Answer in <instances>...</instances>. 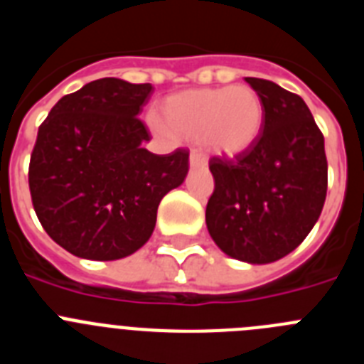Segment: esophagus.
Here are the masks:
<instances>
[{
	"label": "esophagus",
	"instance_id": "34e87169",
	"mask_svg": "<svg viewBox=\"0 0 364 364\" xmlns=\"http://www.w3.org/2000/svg\"><path fill=\"white\" fill-rule=\"evenodd\" d=\"M189 166H191L193 169H195V167L200 169V167L208 166V159H205L202 153H198V151H193V153L189 154Z\"/></svg>",
	"mask_w": 364,
	"mask_h": 364
}]
</instances>
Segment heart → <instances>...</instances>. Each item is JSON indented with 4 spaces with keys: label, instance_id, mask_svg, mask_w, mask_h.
Here are the masks:
<instances>
[{
    "label": "heart",
    "instance_id": "1",
    "mask_svg": "<svg viewBox=\"0 0 364 364\" xmlns=\"http://www.w3.org/2000/svg\"><path fill=\"white\" fill-rule=\"evenodd\" d=\"M154 127L166 136L204 146L220 156H239L255 146L264 125V105L247 85L189 89L167 96Z\"/></svg>",
    "mask_w": 364,
    "mask_h": 364
}]
</instances>
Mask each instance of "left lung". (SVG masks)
Segmentation results:
<instances>
[{
    "label": "left lung",
    "instance_id": "1",
    "mask_svg": "<svg viewBox=\"0 0 364 364\" xmlns=\"http://www.w3.org/2000/svg\"><path fill=\"white\" fill-rule=\"evenodd\" d=\"M246 82L264 105L262 133L233 162H210L215 191L205 226L228 257L269 264L294 252L315 226L328 164L323 133L304 100L268 80Z\"/></svg>",
    "mask_w": 364,
    "mask_h": 364
}]
</instances>
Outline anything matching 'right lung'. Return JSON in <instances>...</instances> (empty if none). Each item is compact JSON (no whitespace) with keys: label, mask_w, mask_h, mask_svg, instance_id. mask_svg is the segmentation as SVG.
I'll return each instance as SVG.
<instances>
[{"label":"right lung","mask_w":364,"mask_h":364,"mask_svg":"<svg viewBox=\"0 0 364 364\" xmlns=\"http://www.w3.org/2000/svg\"><path fill=\"white\" fill-rule=\"evenodd\" d=\"M153 85L102 78L63 96L38 129L32 204L50 239L80 259L133 255L159 204L188 176V151L154 154L138 114Z\"/></svg>","instance_id":"add662e5"}]
</instances>
